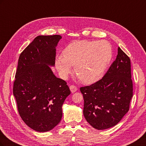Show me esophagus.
<instances>
[{"instance_id": "esophagus-1", "label": "esophagus", "mask_w": 146, "mask_h": 146, "mask_svg": "<svg viewBox=\"0 0 146 146\" xmlns=\"http://www.w3.org/2000/svg\"><path fill=\"white\" fill-rule=\"evenodd\" d=\"M69 88H70V90L72 92H76V91H77V88L76 86H74V85H70V87H69Z\"/></svg>"}]
</instances>
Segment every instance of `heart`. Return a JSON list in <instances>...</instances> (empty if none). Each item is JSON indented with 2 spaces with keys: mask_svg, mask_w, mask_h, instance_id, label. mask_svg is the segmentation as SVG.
<instances>
[{
  "mask_svg": "<svg viewBox=\"0 0 146 146\" xmlns=\"http://www.w3.org/2000/svg\"><path fill=\"white\" fill-rule=\"evenodd\" d=\"M62 55L55 59L60 76L67 78L74 65V72L80 80L90 84L103 76L111 61L113 50L107 41L80 40L70 43Z\"/></svg>",
  "mask_w": 146,
  "mask_h": 146,
  "instance_id": "obj_1",
  "label": "heart"
}]
</instances>
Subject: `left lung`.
I'll list each match as a JSON object with an SVG mask.
<instances>
[{"label":"left lung","instance_id":"1","mask_svg":"<svg viewBox=\"0 0 146 146\" xmlns=\"http://www.w3.org/2000/svg\"><path fill=\"white\" fill-rule=\"evenodd\" d=\"M117 50L115 61L102 78L80 88L84 116L98 130L116 125L129 111L133 96L130 59L119 47Z\"/></svg>","mask_w":146,"mask_h":146}]
</instances>
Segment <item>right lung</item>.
<instances>
[{"mask_svg":"<svg viewBox=\"0 0 146 146\" xmlns=\"http://www.w3.org/2000/svg\"><path fill=\"white\" fill-rule=\"evenodd\" d=\"M60 35L38 36L21 53L13 92L23 121L39 132L49 131L62 117V105L70 94L64 80L57 78L49 66L55 63Z\"/></svg>","mask_w":146,"mask_h":146,"instance_id":"add662e5","label":"right lung"}]
</instances>
